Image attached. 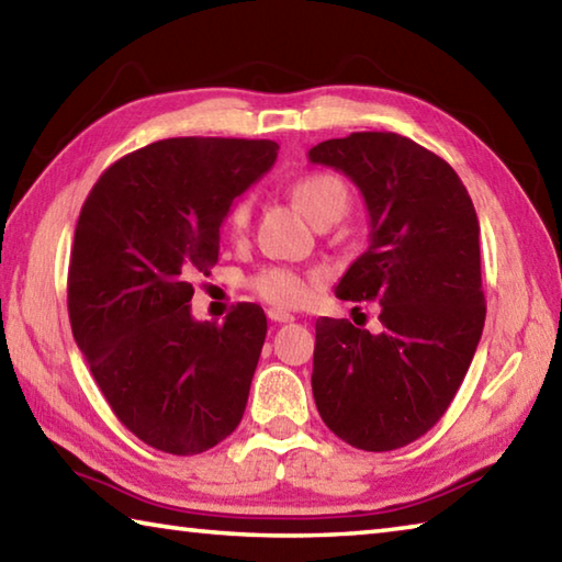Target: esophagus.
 Masks as SVG:
<instances>
[{"mask_svg":"<svg viewBox=\"0 0 562 562\" xmlns=\"http://www.w3.org/2000/svg\"><path fill=\"white\" fill-rule=\"evenodd\" d=\"M268 317L272 322H280V325H282V322H292L294 319L290 312H282V310H268Z\"/></svg>","mask_w":562,"mask_h":562,"instance_id":"1","label":"esophagus"}]
</instances>
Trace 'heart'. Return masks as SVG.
I'll return each mask as SVG.
<instances>
[{
    "instance_id": "obj_1",
    "label": "heart",
    "mask_w": 562,
    "mask_h": 562,
    "mask_svg": "<svg viewBox=\"0 0 562 562\" xmlns=\"http://www.w3.org/2000/svg\"><path fill=\"white\" fill-rule=\"evenodd\" d=\"M292 198L310 217L312 223H337L349 207V193L345 180L335 173H304L292 183ZM252 205L247 198H240L225 217L227 235L233 240H243L250 227ZM252 290L262 300L280 307H297L307 302L312 292V274H304L290 268H265L252 278Z\"/></svg>"
}]
</instances>
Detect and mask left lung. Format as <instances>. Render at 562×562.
Here are the masks:
<instances>
[{"label":"left lung","mask_w":562,"mask_h":562,"mask_svg":"<svg viewBox=\"0 0 562 562\" xmlns=\"http://www.w3.org/2000/svg\"><path fill=\"white\" fill-rule=\"evenodd\" d=\"M307 156L351 178L369 211V247L337 297L382 304L379 335L317 319V412L355 449H402L446 414L479 347L486 322L479 217L456 170L398 133H349Z\"/></svg>","instance_id":"obj_1"}]
</instances>
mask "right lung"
I'll use <instances>...</instances> for the list:
<instances>
[{
  "instance_id": "right-lung-1",
  "label": "right lung",
  "mask_w": 562,
  "mask_h": 562,
  "mask_svg": "<svg viewBox=\"0 0 562 562\" xmlns=\"http://www.w3.org/2000/svg\"><path fill=\"white\" fill-rule=\"evenodd\" d=\"M274 140L166 138L91 188L69 262V319L113 414L158 451L213 449L240 424L268 335L262 307L190 315L233 201L278 158Z\"/></svg>"
}]
</instances>
